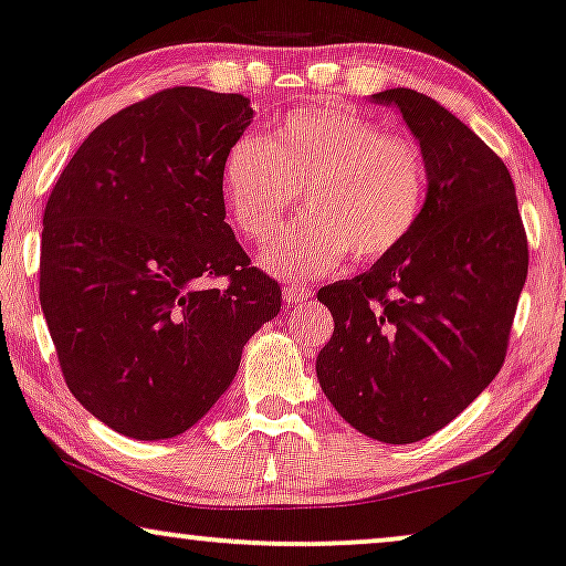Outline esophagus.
<instances>
[{
	"label": "esophagus",
	"instance_id": "obj_1",
	"mask_svg": "<svg viewBox=\"0 0 566 566\" xmlns=\"http://www.w3.org/2000/svg\"><path fill=\"white\" fill-rule=\"evenodd\" d=\"M307 297H311V290L307 287H300V284H287V287H284V300H287L290 305L305 303Z\"/></svg>",
	"mask_w": 566,
	"mask_h": 566
}]
</instances>
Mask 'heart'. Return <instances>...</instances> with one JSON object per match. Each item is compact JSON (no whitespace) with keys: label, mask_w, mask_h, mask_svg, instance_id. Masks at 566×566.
<instances>
[{"label":"heart","mask_w":566,"mask_h":566,"mask_svg":"<svg viewBox=\"0 0 566 566\" xmlns=\"http://www.w3.org/2000/svg\"><path fill=\"white\" fill-rule=\"evenodd\" d=\"M221 190L232 227L250 240L271 238L303 190L307 213L284 227L261 259L284 279H318L347 253L374 263L410 240L426 209L428 167L412 138L326 102L292 112L269 140H234Z\"/></svg>","instance_id":"1"}]
</instances>
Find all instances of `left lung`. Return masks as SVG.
I'll use <instances>...</instances> for the list:
<instances>
[{"mask_svg": "<svg viewBox=\"0 0 566 566\" xmlns=\"http://www.w3.org/2000/svg\"><path fill=\"white\" fill-rule=\"evenodd\" d=\"M420 140L428 196L410 240L318 290L334 316L316 374L334 410L384 443L452 423L504 366L527 234L504 161L431 96L376 93Z\"/></svg>", "mask_w": 566, "mask_h": 566, "instance_id": "1", "label": "left lung"}]
</instances>
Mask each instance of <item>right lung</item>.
Listing matches in <instances>:
<instances>
[{"label": "right lung", "mask_w": 566, "mask_h": 566, "mask_svg": "<svg viewBox=\"0 0 566 566\" xmlns=\"http://www.w3.org/2000/svg\"><path fill=\"white\" fill-rule=\"evenodd\" d=\"M250 119L242 93L164 88L98 125L46 200L39 297L64 384L130 439L196 426L282 307L224 221Z\"/></svg>", "instance_id": "right-lung-1"}]
</instances>
